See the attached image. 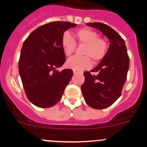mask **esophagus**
Instances as JSON below:
<instances>
[{
	"label": "esophagus",
	"mask_w": 147,
	"mask_h": 147,
	"mask_svg": "<svg viewBox=\"0 0 147 147\" xmlns=\"http://www.w3.org/2000/svg\"><path fill=\"white\" fill-rule=\"evenodd\" d=\"M73 73H74V75H78V74H80V72H78V71L73 70Z\"/></svg>",
	"instance_id": "1"
}]
</instances>
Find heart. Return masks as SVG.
I'll return each instance as SVG.
<instances>
[{
    "label": "heart",
    "instance_id": "obj_1",
    "mask_svg": "<svg viewBox=\"0 0 147 147\" xmlns=\"http://www.w3.org/2000/svg\"><path fill=\"white\" fill-rule=\"evenodd\" d=\"M78 45H84L83 56H75L66 62V66L75 71L87 69L92 65V60L97 64L105 57L109 49V44L105 38L99 37L98 33L90 28H83L74 33ZM61 45L67 57H70L76 50V44L68 32L62 37Z\"/></svg>",
    "mask_w": 147,
    "mask_h": 147
}]
</instances>
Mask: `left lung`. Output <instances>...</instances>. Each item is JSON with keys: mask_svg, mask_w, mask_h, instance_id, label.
I'll use <instances>...</instances> for the list:
<instances>
[{"mask_svg": "<svg viewBox=\"0 0 147 147\" xmlns=\"http://www.w3.org/2000/svg\"><path fill=\"white\" fill-rule=\"evenodd\" d=\"M87 26L100 30L110 42L105 58L91 70L98 72V75L84 72L85 80L81 86L87 105L94 109H102L111 106L121 96L127 80L129 57L125 42L115 30L102 23H89Z\"/></svg>", "mask_w": 147, "mask_h": 147, "instance_id": "obj_1", "label": "left lung"}]
</instances>
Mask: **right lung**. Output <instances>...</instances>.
Here are the masks:
<instances>
[{"label":"right lung","instance_id":"1","mask_svg":"<svg viewBox=\"0 0 147 147\" xmlns=\"http://www.w3.org/2000/svg\"><path fill=\"white\" fill-rule=\"evenodd\" d=\"M77 24L55 21L46 23L31 32L20 52L18 70L28 99L38 107L54 106L73 75L70 69L60 72L56 68L64 64L61 45L65 31Z\"/></svg>","mask_w":147,"mask_h":147}]
</instances>
